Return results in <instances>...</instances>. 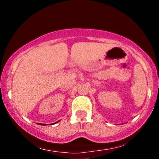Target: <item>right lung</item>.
<instances>
[{
	"mask_svg": "<svg viewBox=\"0 0 159 159\" xmlns=\"http://www.w3.org/2000/svg\"><path fill=\"white\" fill-rule=\"evenodd\" d=\"M39 125H40V124H39Z\"/></svg>",
	"mask_w": 159,
	"mask_h": 159,
	"instance_id": "right-lung-1",
	"label": "right lung"
}]
</instances>
